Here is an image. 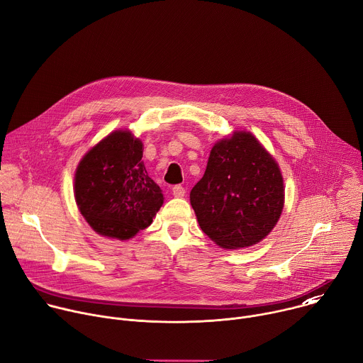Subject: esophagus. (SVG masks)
Here are the masks:
<instances>
[{
	"instance_id": "obj_1",
	"label": "esophagus",
	"mask_w": 363,
	"mask_h": 363,
	"mask_svg": "<svg viewBox=\"0 0 363 363\" xmlns=\"http://www.w3.org/2000/svg\"><path fill=\"white\" fill-rule=\"evenodd\" d=\"M172 194H174V196H177V198H182V196L185 195V188H184L182 185H175V186L172 188Z\"/></svg>"
}]
</instances>
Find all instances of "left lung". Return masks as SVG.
Returning a JSON list of instances; mask_svg holds the SVG:
<instances>
[{
	"label": "left lung",
	"mask_w": 363,
	"mask_h": 363,
	"mask_svg": "<svg viewBox=\"0 0 363 363\" xmlns=\"http://www.w3.org/2000/svg\"><path fill=\"white\" fill-rule=\"evenodd\" d=\"M191 205L201 230L217 245L237 250L266 238L284 205L280 168L250 132L218 140Z\"/></svg>",
	"instance_id": "obj_1"
}]
</instances>
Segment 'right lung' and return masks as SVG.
Listing matches in <instances>:
<instances>
[{
    "label": "right lung",
    "mask_w": 363,
    "mask_h": 363,
    "mask_svg": "<svg viewBox=\"0 0 363 363\" xmlns=\"http://www.w3.org/2000/svg\"><path fill=\"white\" fill-rule=\"evenodd\" d=\"M142 155L143 145L132 132L115 130L80 161L74 198L100 235L129 240L149 227L162 206V191L149 178Z\"/></svg>",
    "instance_id": "1"
}]
</instances>
